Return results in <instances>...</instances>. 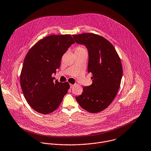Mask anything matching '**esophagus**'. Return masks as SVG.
<instances>
[{
    "instance_id": "1",
    "label": "esophagus",
    "mask_w": 151,
    "mask_h": 151,
    "mask_svg": "<svg viewBox=\"0 0 151 151\" xmlns=\"http://www.w3.org/2000/svg\"><path fill=\"white\" fill-rule=\"evenodd\" d=\"M74 86H75V85H73V84H70V88L71 89H72V88H73Z\"/></svg>"
}]
</instances>
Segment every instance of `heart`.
<instances>
[{"label":"heart","instance_id":"b5f03b06","mask_svg":"<svg viewBox=\"0 0 151 151\" xmlns=\"http://www.w3.org/2000/svg\"><path fill=\"white\" fill-rule=\"evenodd\" d=\"M75 53L87 52V50L82 45H77L75 48Z\"/></svg>","mask_w":151,"mask_h":151}]
</instances>
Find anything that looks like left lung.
<instances>
[{
    "mask_svg": "<svg viewBox=\"0 0 151 151\" xmlns=\"http://www.w3.org/2000/svg\"><path fill=\"white\" fill-rule=\"evenodd\" d=\"M72 36L77 43L87 47L88 71L92 75V85L83 87L76 99L89 112H101L112 102L120 88L123 73L121 59L112 44L103 36L92 33Z\"/></svg>",
    "mask_w": 151,
    "mask_h": 151,
    "instance_id": "obj_1",
    "label": "left lung"
}]
</instances>
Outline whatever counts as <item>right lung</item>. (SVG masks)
I'll use <instances>...</instances> for the list:
<instances>
[{"label": "right lung", "mask_w": 151, "mask_h": 151, "mask_svg": "<svg viewBox=\"0 0 151 151\" xmlns=\"http://www.w3.org/2000/svg\"><path fill=\"white\" fill-rule=\"evenodd\" d=\"M75 43L70 35H51L36 43L23 61L20 83L28 104L36 112L48 114L55 111L70 88L52 76L60 65L63 55Z\"/></svg>", "instance_id": "add662e5"}]
</instances>
